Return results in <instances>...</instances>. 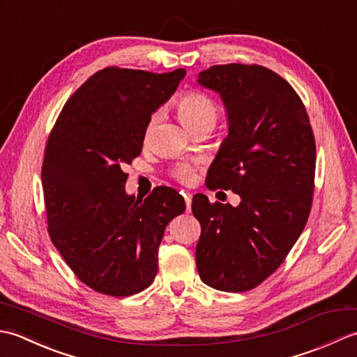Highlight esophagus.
Masks as SVG:
<instances>
[{"mask_svg": "<svg viewBox=\"0 0 357 357\" xmlns=\"http://www.w3.org/2000/svg\"><path fill=\"white\" fill-rule=\"evenodd\" d=\"M184 196V201H185V206H187V211L192 210V195L187 193V192H181Z\"/></svg>", "mask_w": 357, "mask_h": 357, "instance_id": "1", "label": "esophagus"}]
</instances>
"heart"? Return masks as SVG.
Segmentation results:
<instances>
[{
	"instance_id": "heart-1",
	"label": "heart",
	"mask_w": 357,
	"mask_h": 357,
	"mask_svg": "<svg viewBox=\"0 0 357 357\" xmlns=\"http://www.w3.org/2000/svg\"><path fill=\"white\" fill-rule=\"evenodd\" d=\"M176 110L181 123L184 124L187 130H193L196 127L201 126H215L216 118H218V107L216 104L210 100L208 96L198 93V92H190L181 96L176 102ZM159 115L155 113L149 119V124L146 128V135L151 132V128L155 127L158 123ZM174 174L179 181L183 183H188L193 178V169L188 165H179Z\"/></svg>"
}]
</instances>
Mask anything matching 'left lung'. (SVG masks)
<instances>
[{
    "mask_svg": "<svg viewBox=\"0 0 357 357\" xmlns=\"http://www.w3.org/2000/svg\"><path fill=\"white\" fill-rule=\"evenodd\" d=\"M196 82L221 96L227 136L207 173L210 188L239 195L236 207L193 196L201 224L196 267L221 291L252 290L301 236L313 201L316 144L301 98L262 66H213Z\"/></svg>",
    "mask_w": 357,
    "mask_h": 357,
    "instance_id": "8db88e82",
    "label": "left lung"
}]
</instances>
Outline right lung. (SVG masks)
Instances as JSON below:
<instances>
[{"label":"right lung","mask_w":357,"mask_h":357,"mask_svg":"<svg viewBox=\"0 0 357 357\" xmlns=\"http://www.w3.org/2000/svg\"><path fill=\"white\" fill-rule=\"evenodd\" d=\"M185 73L100 70L66 102L49 136L41 172L49 234L98 293L123 298L146 290L158 273L165 227L185 210L170 187L136 199L126 192L123 170L141 153L149 119Z\"/></svg>","instance_id":"obj_1"}]
</instances>
